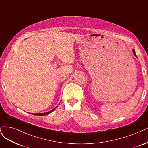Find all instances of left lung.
Returning <instances> with one entry per match:
<instances>
[{
  "mask_svg": "<svg viewBox=\"0 0 148 148\" xmlns=\"http://www.w3.org/2000/svg\"><path fill=\"white\" fill-rule=\"evenodd\" d=\"M133 53H134V55H135V56H136V54H135V50H134V49L133 50Z\"/></svg>",
  "mask_w": 148,
  "mask_h": 148,
  "instance_id": "obj_1",
  "label": "left lung"
}]
</instances>
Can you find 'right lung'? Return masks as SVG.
<instances>
[{"instance_id": "add662e5", "label": "right lung", "mask_w": 148, "mask_h": 148, "mask_svg": "<svg viewBox=\"0 0 148 148\" xmlns=\"http://www.w3.org/2000/svg\"><path fill=\"white\" fill-rule=\"evenodd\" d=\"M57 107V106H56ZM56 107L55 108H54L53 109H52L51 111H49V112H45V113H38V114H34V113H32V114H33V115H36V116H45V115H47V114H50V113H51V112H53L55 109L56 108Z\"/></svg>"}]
</instances>
